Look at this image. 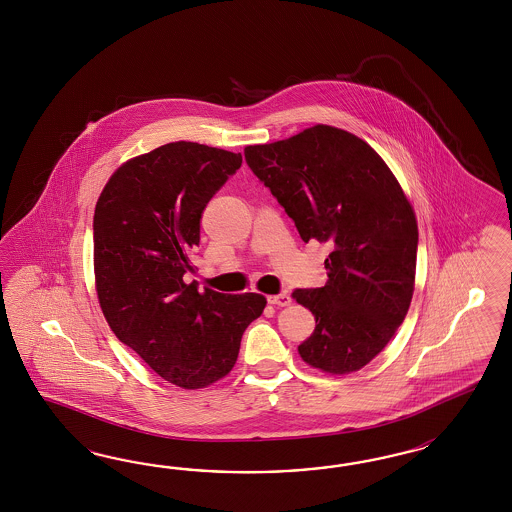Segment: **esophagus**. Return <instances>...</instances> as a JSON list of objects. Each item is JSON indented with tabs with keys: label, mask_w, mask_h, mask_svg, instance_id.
<instances>
[{
	"label": "esophagus",
	"mask_w": 512,
	"mask_h": 512,
	"mask_svg": "<svg viewBox=\"0 0 512 512\" xmlns=\"http://www.w3.org/2000/svg\"><path fill=\"white\" fill-rule=\"evenodd\" d=\"M268 304H272V306H279V308H285V306H291V296H289V295L268 296Z\"/></svg>",
	"instance_id": "1"
}]
</instances>
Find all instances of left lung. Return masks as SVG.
Segmentation results:
<instances>
[{
	"label": "left lung",
	"mask_w": 512,
	"mask_h": 512,
	"mask_svg": "<svg viewBox=\"0 0 512 512\" xmlns=\"http://www.w3.org/2000/svg\"><path fill=\"white\" fill-rule=\"evenodd\" d=\"M244 155L300 238L332 246L325 285L293 293L315 317L300 357L330 375L358 372L387 347L413 298L419 227L411 202L368 142L332 125L246 146Z\"/></svg>",
	"instance_id": "left-lung-1"
}]
</instances>
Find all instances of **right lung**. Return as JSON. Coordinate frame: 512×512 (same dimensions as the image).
<instances>
[{
  "mask_svg": "<svg viewBox=\"0 0 512 512\" xmlns=\"http://www.w3.org/2000/svg\"><path fill=\"white\" fill-rule=\"evenodd\" d=\"M242 155L199 142H169L125 161L93 214L99 306L116 338L176 387L204 388L233 370L242 334L261 317L257 293H199L201 216Z\"/></svg>",
  "mask_w": 512,
  "mask_h": 512,
  "instance_id": "1",
  "label": "right lung"
}]
</instances>
